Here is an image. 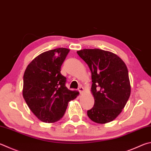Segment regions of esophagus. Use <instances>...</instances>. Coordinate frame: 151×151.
Wrapping results in <instances>:
<instances>
[{
	"mask_svg": "<svg viewBox=\"0 0 151 151\" xmlns=\"http://www.w3.org/2000/svg\"><path fill=\"white\" fill-rule=\"evenodd\" d=\"M78 90L79 91V92L81 93V94H82V92H83L84 91V88H83V87H82V86H80L78 87Z\"/></svg>",
	"mask_w": 151,
	"mask_h": 151,
	"instance_id": "1",
	"label": "esophagus"
}]
</instances>
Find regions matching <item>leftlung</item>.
I'll return each mask as SVG.
<instances>
[{
	"label": "left lung",
	"instance_id": "left-lung-1",
	"mask_svg": "<svg viewBox=\"0 0 151 151\" xmlns=\"http://www.w3.org/2000/svg\"><path fill=\"white\" fill-rule=\"evenodd\" d=\"M77 54L92 73L94 107L87 111L92 121L106 123L121 113L131 94L127 68L121 58L100 49H84Z\"/></svg>",
	"mask_w": 151,
	"mask_h": 151
}]
</instances>
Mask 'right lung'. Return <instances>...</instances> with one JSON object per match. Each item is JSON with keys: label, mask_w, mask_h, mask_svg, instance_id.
I'll list each match as a JSON object with an SVG mask.
<instances>
[{"label": "right lung", "mask_w": 151, "mask_h": 151, "mask_svg": "<svg viewBox=\"0 0 151 151\" xmlns=\"http://www.w3.org/2000/svg\"><path fill=\"white\" fill-rule=\"evenodd\" d=\"M69 51L59 47L42 53L24 72L23 97L30 110L43 122L59 121L68 102L78 94V92L67 88V78L61 73V65Z\"/></svg>", "instance_id": "1"}]
</instances>
